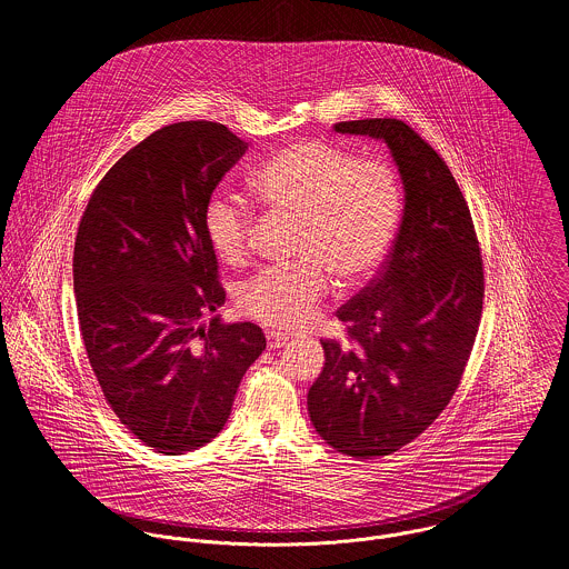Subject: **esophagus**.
<instances>
[{
	"label": "esophagus",
	"mask_w": 569,
	"mask_h": 569,
	"mask_svg": "<svg viewBox=\"0 0 569 569\" xmlns=\"http://www.w3.org/2000/svg\"><path fill=\"white\" fill-rule=\"evenodd\" d=\"M287 341H289V337H287L284 332H278V330H269V332H267V346H269V350L282 348Z\"/></svg>",
	"instance_id": "esophagus-1"
}]
</instances>
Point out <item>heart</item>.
<instances>
[{"label": "heart", "mask_w": 569, "mask_h": 569, "mask_svg": "<svg viewBox=\"0 0 569 569\" xmlns=\"http://www.w3.org/2000/svg\"><path fill=\"white\" fill-rule=\"evenodd\" d=\"M253 194L271 214L300 219L296 267H271L239 289L247 318L278 330L311 325L330 289L368 282L395 243L403 192L392 166L361 160L330 142H293L260 163ZM206 239L226 264L247 260L256 217L241 197L219 190L203 206Z\"/></svg>", "instance_id": "heart-1"}]
</instances>
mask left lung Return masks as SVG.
I'll return each instance as SVG.
<instances>
[{"mask_svg": "<svg viewBox=\"0 0 569 569\" xmlns=\"http://www.w3.org/2000/svg\"><path fill=\"white\" fill-rule=\"evenodd\" d=\"M335 131L381 140L406 192L381 276L337 311L350 341H322L325 370L307 397L326 445L372 460L418 438L458 390L482 318L485 271L469 206L416 131L395 118Z\"/></svg>", "mask_w": 569, "mask_h": 569, "instance_id": "left-lung-1", "label": "left lung"}]
</instances>
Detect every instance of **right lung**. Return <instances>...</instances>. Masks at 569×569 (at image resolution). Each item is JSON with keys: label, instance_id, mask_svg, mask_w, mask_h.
Instances as JSON below:
<instances>
[{"label": "right lung", "instance_id": "obj_1", "mask_svg": "<svg viewBox=\"0 0 569 569\" xmlns=\"http://www.w3.org/2000/svg\"><path fill=\"white\" fill-rule=\"evenodd\" d=\"M247 142L206 120L151 133L102 177L74 244L82 341L107 403L163 456L208 445L267 341L226 305L203 206Z\"/></svg>", "mask_w": 569, "mask_h": 569}]
</instances>
